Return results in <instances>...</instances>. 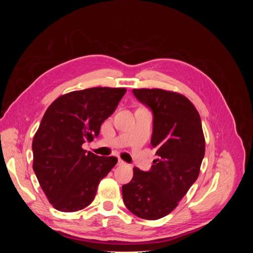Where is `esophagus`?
Here are the masks:
<instances>
[{"instance_id": "obj_1", "label": "esophagus", "mask_w": 253, "mask_h": 253, "mask_svg": "<svg viewBox=\"0 0 253 253\" xmlns=\"http://www.w3.org/2000/svg\"><path fill=\"white\" fill-rule=\"evenodd\" d=\"M117 165H118V166H125L126 163H125L122 159H118V164H117Z\"/></svg>"}]
</instances>
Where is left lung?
<instances>
[{
    "mask_svg": "<svg viewBox=\"0 0 253 253\" xmlns=\"http://www.w3.org/2000/svg\"><path fill=\"white\" fill-rule=\"evenodd\" d=\"M133 93L154 115L151 144L158 158L149 172L134 168L132 180L122 186V197L136 216L155 220L171 213L197 179L205 136L200 114L187 97L160 88Z\"/></svg>",
    "mask_w": 253,
    "mask_h": 253,
    "instance_id": "left-lung-1",
    "label": "left lung"
}]
</instances>
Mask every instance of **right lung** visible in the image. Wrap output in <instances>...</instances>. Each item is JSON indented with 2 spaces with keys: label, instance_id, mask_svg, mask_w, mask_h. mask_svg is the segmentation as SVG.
Returning <instances> with one entry per match:
<instances>
[{
  "label": "right lung",
  "instance_id": "right-lung-1",
  "mask_svg": "<svg viewBox=\"0 0 253 253\" xmlns=\"http://www.w3.org/2000/svg\"><path fill=\"white\" fill-rule=\"evenodd\" d=\"M124 87H90L58 97L45 112L33 140V168L55 209L75 212L94 201L99 182L118 159L82 149L116 110Z\"/></svg>",
  "mask_w": 253,
  "mask_h": 253
}]
</instances>
